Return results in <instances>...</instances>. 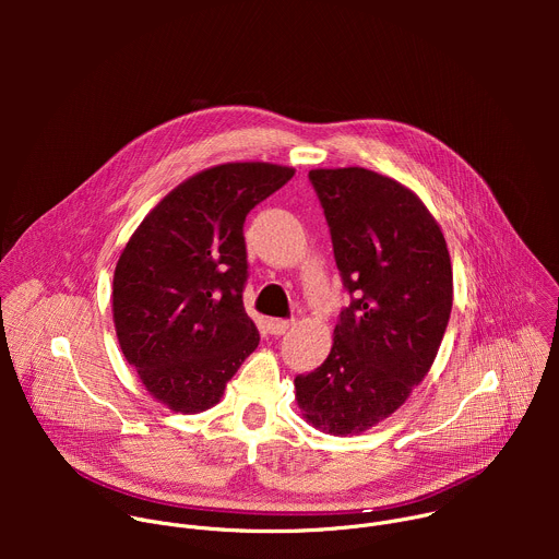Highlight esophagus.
Listing matches in <instances>:
<instances>
[{
	"instance_id": "obj_1",
	"label": "esophagus",
	"mask_w": 559,
	"mask_h": 559,
	"mask_svg": "<svg viewBox=\"0 0 559 559\" xmlns=\"http://www.w3.org/2000/svg\"><path fill=\"white\" fill-rule=\"evenodd\" d=\"M292 325H294V321H289V318H270V321H267V332L272 336H283Z\"/></svg>"
}]
</instances>
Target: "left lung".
<instances>
[{"label":"left lung","mask_w":559,"mask_h":559,"mask_svg":"<svg viewBox=\"0 0 559 559\" xmlns=\"http://www.w3.org/2000/svg\"><path fill=\"white\" fill-rule=\"evenodd\" d=\"M349 305L325 362L294 380L316 429L358 433L401 407L427 376L453 305L444 236L405 186L365 168L311 170Z\"/></svg>","instance_id":"1"}]
</instances>
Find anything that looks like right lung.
<instances>
[{
    "instance_id": "1",
    "label": "right lung",
    "mask_w": 559,
    "mask_h": 559,
    "mask_svg": "<svg viewBox=\"0 0 559 559\" xmlns=\"http://www.w3.org/2000/svg\"><path fill=\"white\" fill-rule=\"evenodd\" d=\"M294 177L225 164L175 188L136 227L112 281L115 328L145 389L175 412L218 403L261 336L243 307L246 216Z\"/></svg>"
}]
</instances>
